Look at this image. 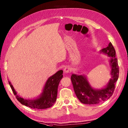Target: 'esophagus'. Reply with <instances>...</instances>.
<instances>
[{
    "label": "esophagus",
    "mask_w": 128,
    "mask_h": 128,
    "mask_svg": "<svg viewBox=\"0 0 128 128\" xmlns=\"http://www.w3.org/2000/svg\"><path fill=\"white\" fill-rule=\"evenodd\" d=\"M70 70V68L69 66H66L64 68V72L65 73H68L69 72V71Z\"/></svg>",
    "instance_id": "34e87169"
}]
</instances>
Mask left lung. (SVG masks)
<instances>
[{"label": "left lung", "mask_w": 128, "mask_h": 128, "mask_svg": "<svg viewBox=\"0 0 128 128\" xmlns=\"http://www.w3.org/2000/svg\"><path fill=\"white\" fill-rule=\"evenodd\" d=\"M110 57L109 62L111 68V78L104 88L96 89L92 88L84 75L73 74L71 80L75 93L80 101L86 104H94L109 99L112 96L115 88V84L119 77V66L116 57V50L110 42L108 47L100 50Z\"/></svg>", "instance_id": "8db88e82"}]
</instances>
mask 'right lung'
<instances>
[{"instance_id": "right-lung-1", "label": "right lung", "mask_w": 128, "mask_h": 128, "mask_svg": "<svg viewBox=\"0 0 128 128\" xmlns=\"http://www.w3.org/2000/svg\"><path fill=\"white\" fill-rule=\"evenodd\" d=\"M62 70L49 78L45 83L42 93L34 99H25L18 94L13 86L9 81V84L16 98L21 104L33 109H46L52 107L56 102L60 81L62 78Z\"/></svg>"}]
</instances>
